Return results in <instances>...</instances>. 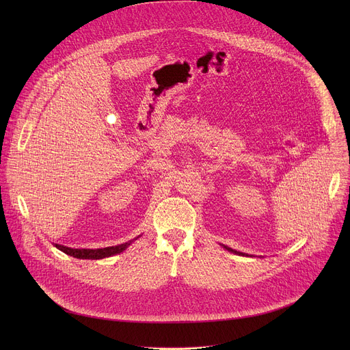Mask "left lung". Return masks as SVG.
Returning a JSON list of instances; mask_svg holds the SVG:
<instances>
[{"label":"left lung","mask_w":350,"mask_h":350,"mask_svg":"<svg viewBox=\"0 0 350 350\" xmlns=\"http://www.w3.org/2000/svg\"><path fill=\"white\" fill-rule=\"evenodd\" d=\"M228 252H232V254H237V255H239V256H247V255H245V254H242V252H237L235 249H231V247H228V246H224Z\"/></svg>","instance_id":"8db88e82"}]
</instances>
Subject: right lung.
Wrapping results in <instances>:
<instances>
[{
  "instance_id": "1",
  "label": "right lung",
  "mask_w": 350,
  "mask_h": 350,
  "mask_svg": "<svg viewBox=\"0 0 350 350\" xmlns=\"http://www.w3.org/2000/svg\"><path fill=\"white\" fill-rule=\"evenodd\" d=\"M131 242L133 241L124 242V243H120V245H116V246H107V247H99V249H73V247H68V246H64V245H59V243H54V245H55V247L59 249V251H62L64 254H66L69 256H73V258H77V259L96 260V259L109 258V256H113V255H118V254L123 252Z\"/></svg>"
}]
</instances>
